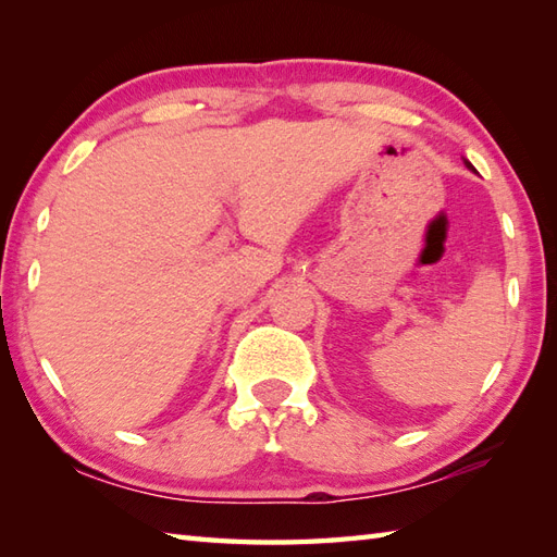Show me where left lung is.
<instances>
[{"label":"left lung","instance_id":"left-lung-1","mask_svg":"<svg viewBox=\"0 0 557 557\" xmlns=\"http://www.w3.org/2000/svg\"><path fill=\"white\" fill-rule=\"evenodd\" d=\"M465 164H467V168H469V170H471V172H474V164H471V162H469V160H465Z\"/></svg>","mask_w":557,"mask_h":557}]
</instances>
